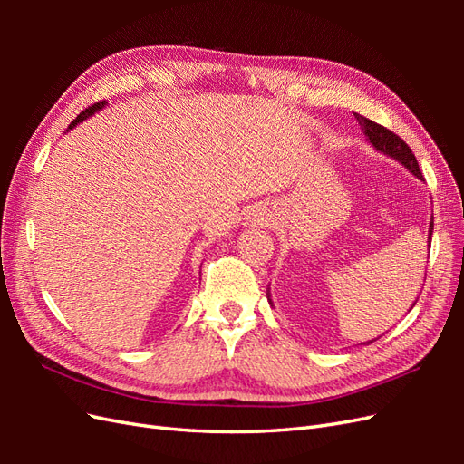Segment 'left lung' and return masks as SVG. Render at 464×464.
Returning <instances> with one entry per match:
<instances>
[{"label": "left lung", "mask_w": 464, "mask_h": 464, "mask_svg": "<svg viewBox=\"0 0 464 464\" xmlns=\"http://www.w3.org/2000/svg\"><path fill=\"white\" fill-rule=\"evenodd\" d=\"M354 116H356L358 123L362 125L363 135L368 137V141H370L379 152L389 154L391 159H395V160H399L401 164H404V168H409V170H411L416 178L424 179V176H422V172H420L416 157L412 154L411 147L406 145L397 133H392L391 130L383 128V125H379V123H375V121H372V120H368V118H363V116H360V114H354ZM431 232H433V220L430 222V234H428V242H430V244H431ZM266 298H269V294H266ZM370 343H373V341H368V343H363V344H370Z\"/></svg>", "instance_id": "obj_1"}]
</instances>
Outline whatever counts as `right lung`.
Listing matches in <instances>:
<instances>
[{"label": "right lung", "instance_id": "obj_1", "mask_svg": "<svg viewBox=\"0 0 464 464\" xmlns=\"http://www.w3.org/2000/svg\"><path fill=\"white\" fill-rule=\"evenodd\" d=\"M106 106V101H101V102H94L92 106H89V108H85V110H82L81 111V114L72 121V123H69V128H67V131L69 130H73L75 128V125L79 123V121H82V120H87L89 116H92L94 114V111H98V110H102Z\"/></svg>", "mask_w": 464, "mask_h": 464}]
</instances>
